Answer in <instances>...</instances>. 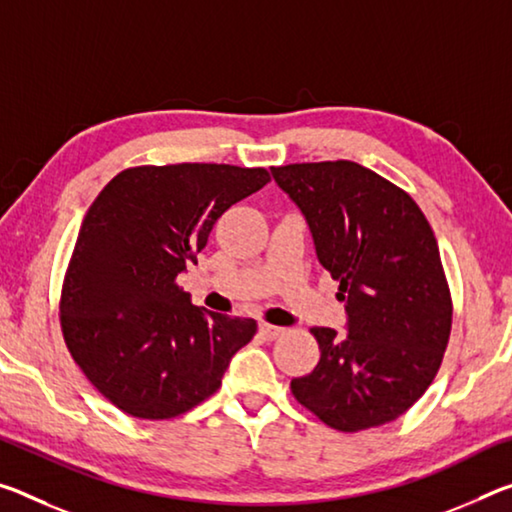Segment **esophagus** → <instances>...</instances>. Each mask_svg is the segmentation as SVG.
Here are the masks:
<instances>
[{"label": "esophagus", "mask_w": 512, "mask_h": 512, "mask_svg": "<svg viewBox=\"0 0 512 512\" xmlns=\"http://www.w3.org/2000/svg\"><path fill=\"white\" fill-rule=\"evenodd\" d=\"M259 335H262L264 339H275L282 335V328L271 326V323H259Z\"/></svg>", "instance_id": "1"}]
</instances>
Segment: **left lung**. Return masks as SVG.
Wrapping results in <instances>:
<instances>
[{"label": "left lung", "instance_id": "obj_1", "mask_svg": "<svg viewBox=\"0 0 512 512\" xmlns=\"http://www.w3.org/2000/svg\"><path fill=\"white\" fill-rule=\"evenodd\" d=\"M271 173L303 212L348 314V335L310 330L321 360L291 380V394L335 431L389 424L433 383L451 335V291L431 225L408 193L355 161Z\"/></svg>", "mask_w": 512, "mask_h": 512}]
</instances>
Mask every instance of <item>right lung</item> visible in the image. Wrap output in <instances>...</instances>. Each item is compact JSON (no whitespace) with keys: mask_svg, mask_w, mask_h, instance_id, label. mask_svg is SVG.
I'll list each match as a JSON object with an SVG mask.
<instances>
[{"mask_svg":"<svg viewBox=\"0 0 512 512\" xmlns=\"http://www.w3.org/2000/svg\"><path fill=\"white\" fill-rule=\"evenodd\" d=\"M271 182L266 168L139 166L104 186L79 227L61 289L72 360L104 399L139 419H173L221 387L255 319L196 307L177 285L214 223Z\"/></svg>","mask_w":512,"mask_h":512,"instance_id":"obj_1","label":"right lung"}]
</instances>
